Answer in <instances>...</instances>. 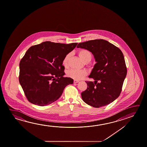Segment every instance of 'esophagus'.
<instances>
[{
    "label": "esophagus",
    "instance_id": "obj_1",
    "mask_svg": "<svg viewBox=\"0 0 147 147\" xmlns=\"http://www.w3.org/2000/svg\"><path fill=\"white\" fill-rule=\"evenodd\" d=\"M74 83H78V82H79V80H74Z\"/></svg>",
    "mask_w": 147,
    "mask_h": 147
}]
</instances>
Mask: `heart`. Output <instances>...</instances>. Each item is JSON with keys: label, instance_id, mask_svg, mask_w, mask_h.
Instances as JSON below:
<instances>
[{"label": "heart", "instance_id": "obj_1", "mask_svg": "<svg viewBox=\"0 0 147 147\" xmlns=\"http://www.w3.org/2000/svg\"><path fill=\"white\" fill-rule=\"evenodd\" d=\"M78 54L80 58L84 63H89L92 59L91 53L86 49H80L78 51ZM70 54H67L63 58V65L64 67L67 68L69 67V61L70 59ZM88 73L84 70H71L67 72V76L75 80H80L87 75Z\"/></svg>", "mask_w": 147, "mask_h": 147}]
</instances>
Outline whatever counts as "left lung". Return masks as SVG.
Instances as JSON below:
<instances>
[{
  "instance_id": "1",
  "label": "left lung",
  "mask_w": 147,
  "mask_h": 147,
  "mask_svg": "<svg viewBox=\"0 0 147 147\" xmlns=\"http://www.w3.org/2000/svg\"><path fill=\"white\" fill-rule=\"evenodd\" d=\"M77 48L91 52L96 62L89 76L95 81L86 82L87 89L81 93L83 101L95 108L112 102L120 95L127 72L122 52L104 39L81 42Z\"/></svg>"
}]
</instances>
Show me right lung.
Segmentation results:
<instances>
[{"label":"right lung","instance_id":"add662e5","mask_svg":"<svg viewBox=\"0 0 147 147\" xmlns=\"http://www.w3.org/2000/svg\"><path fill=\"white\" fill-rule=\"evenodd\" d=\"M77 43L45 41L32 46L20 63L19 81L30 102L45 106L57 100L73 80L64 77L63 60Z\"/></svg>","mask_w":147,"mask_h":147}]
</instances>
